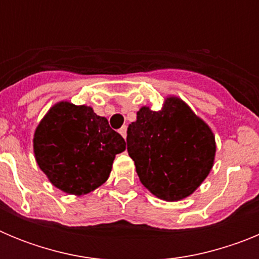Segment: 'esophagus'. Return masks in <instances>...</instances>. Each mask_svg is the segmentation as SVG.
<instances>
[{
  "label": "esophagus",
  "mask_w": 259,
  "mask_h": 259,
  "mask_svg": "<svg viewBox=\"0 0 259 259\" xmlns=\"http://www.w3.org/2000/svg\"><path fill=\"white\" fill-rule=\"evenodd\" d=\"M119 134L122 135V136L124 137V140H125V137H127V127L124 125V127L120 128V130H119Z\"/></svg>",
  "instance_id": "esophagus-1"
}]
</instances>
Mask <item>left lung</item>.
<instances>
[{"label":"left lung","instance_id":"obj_1","mask_svg":"<svg viewBox=\"0 0 259 259\" xmlns=\"http://www.w3.org/2000/svg\"><path fill=\"white\" fill-rule=\"evenodd\" d=\"M127 150L145 188L164 201L188 197L206 179L215 157L209 125L178 97L161 110L144 106L127 130Z\"/></svg>","mask_w":259,"mask_h":259}]
</instances>
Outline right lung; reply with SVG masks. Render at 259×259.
<instances>
[{
	"mask_svg": "<svg viewBox=\"0 0 259 259\" xmlns=\"http://www.w3.org/2000/svg\"><path fill=\"white\" fill-rule=\"evenodd\" d=\"M125 141L92 107L58 102L48 111L33 136L38 167L54 187L81 196L104 184L114 158Z\"/></svg>",
	"mask_w": 259,
	"mask_h": 259,
	"instance_id": "1",
	"label": "right lung"
}]
</instances>
